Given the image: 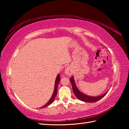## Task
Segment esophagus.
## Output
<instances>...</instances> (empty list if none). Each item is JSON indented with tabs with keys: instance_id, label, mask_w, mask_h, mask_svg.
<instances>
[{
	"instance_id": "34e87169",
	"label": "esophagus",
	"mask_w": 129,
	"mask_h": 129,
	"mask_svg": "<svg viewBox=\"0 0 129 129\" xmlns=\"http://www.w3.org/2000/svg\"><path fill=\"white\" fill-rule=\"evenodd\" d=\"M65 73L67 75H71L73 74V70L70 67H68L65 70Z\"/></svg>"
}]
</instances>
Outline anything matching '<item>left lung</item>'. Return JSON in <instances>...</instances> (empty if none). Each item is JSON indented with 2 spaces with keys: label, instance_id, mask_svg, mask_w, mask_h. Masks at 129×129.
<instances>
[{
  "label": "left lung",
  "instance_id": "left-lung-1",
  "mask_svg": "<svg viewBox=\"0 0 129 129\" xmlns=\"http://www.w3.org/2000/svg\"><path fill=\"white\" fill-rule=\"evenodd\" d=\"M70 80L71 83H72L73 90L75 95L79 100L84 101V102H87V103L96 102V101H99V100H100L101 98H103L104 96L107 94V92H108V91H107L105 93V94H103L102 95L98 96H91L83 94V93L81 92V91H80V90L78 89V87L75 84V80L74 79L73 76H72V77L70 79Z\"/></svg>",
  "mask_w": 129,
  "mask_h": 129
}]
</instances>
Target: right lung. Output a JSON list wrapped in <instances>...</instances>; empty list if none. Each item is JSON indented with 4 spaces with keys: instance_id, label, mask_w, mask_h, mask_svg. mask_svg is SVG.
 Wrapping results in <instances>:
<instances>
[{
    "instance_id": "obj_1",
    "label": "right lung",
    "mask_w": 129,
    "mask_h": 129,
    "mask_svg": "<svg viewBox=\"0 0 129 129\" xmlns=\"http://www.w3.org/2000/svg\"><path fill=\"white\" fill-rule=\"evenodd\" d=\"M60 80V75L58 74L56 76V80H55V87H54V90L53 92V94L52 95L51 97L50 98V99L49 100L48 102L46 103L44 106H43L42 108H44L45 107L48 106L49 105H50L51 104H52L53 103V101H54L56 95L57 94V86H58V84L59 83V81Z\"/></svg>"
}]
</instances>
